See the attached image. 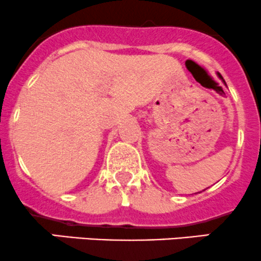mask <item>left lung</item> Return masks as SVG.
<instances>
[{"instance_id": "1", "label": "left lung", "mask_w": 261, "mask_h": 261, "mask_svg": "<svg viewBox=\"0 0 261 261\" xmlns=\"http://www.w3.org/2000/svg\"><path fill=\"white\" fill-rule=\"evenodd\" d=\"M218 75H219V73H218ZM219 77H220L221 79V80H223V77H221V76L220 75H219ZM224 81V80H223ZM224 84H225V81H224Z\"/></svg>"}]
</instances>
